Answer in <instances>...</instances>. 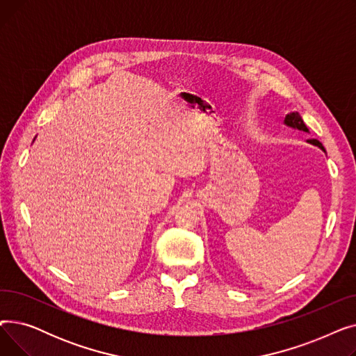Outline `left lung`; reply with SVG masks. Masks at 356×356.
<instances>
[{
	"instance_id": "left-lung-1",
	"label": "left lung",
	"mask_w": 356,
	"mask_h": 356,
	"mask_svg": "<svg viewBox=\"0 0 356 356\" xmlns=\"http://www.w3.org/2000/svg\"><path fill=\"white\" fill-rule=\"evenodd\" d=\"M284 124H286L287 127H291V128H296V129L305 131V133H309V128H307L306 124L303 122V120H302V117H300V114H298V112H290V114H287L286 118H284ZM309 143L313 144V145H317V147L322 148L323 152H325L323 145H322L319 141H317V140H309Z\"/></svg>"
}]
</instances>
